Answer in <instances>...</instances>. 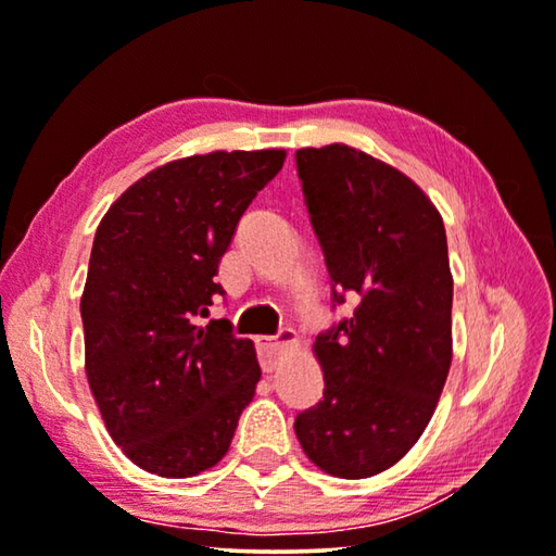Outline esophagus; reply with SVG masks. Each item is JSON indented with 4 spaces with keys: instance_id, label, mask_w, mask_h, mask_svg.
I'll return each instance as SVG.
<instances>
[{
    "instance_id": "1",
    "label": "esophagus",
    "mask_w": 556,
    "mask_h": 556,
    "mask_svg": "<svg viewBox=\"0 0 556 556\" xmlns=\"http://www.w3.org/2000/svg\"><path fill=\"white\" fill-rule=\"evenodd\" d=\"M296 334L294 329H281L277 337H256V352H260V362L264 371H271L277 367V359L285 346L294 344Z\"/></svg>"
}]
</instances>
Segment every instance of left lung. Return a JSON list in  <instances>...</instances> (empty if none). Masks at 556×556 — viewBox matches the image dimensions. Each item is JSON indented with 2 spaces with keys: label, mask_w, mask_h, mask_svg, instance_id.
I'll return each mask as SVG.
<instances>
[{
  "label": "left lung",
  "mask_w": 556,
  "mask_h": 556,
  "mask_svg": "<svg viewBox=\"0 0 556 556\" xmlns=\"http://www.w3.org/2000/svg\"><path fill=\"white\" fill-rule=\"evenodd\" d=\"M331 302L352 317L321 331L325 396L294 432L319 469L375 477L407 454L437 409L452 364V271L437 206L400 169L346 144L294 154Z\"/></svg>",
  "instance_id": "obj_1"
}]
</instances>
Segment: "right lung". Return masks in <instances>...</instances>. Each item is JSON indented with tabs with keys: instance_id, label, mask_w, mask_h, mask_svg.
Here are the masks:
<instances>
[{
	"instance_id": "right-lung-1",
	"label": "right lung",
	"mask_w": 556,
	"mask_h": 556,
	"mask_svg": "<svg viewBox=\"0 0 556 556\" xmlns=\"http://www.w3.org/2000/svg\"><path fill=\"white\" fill-rule=\"evenodd\" d=\"M285 149L210 152L135 181L99 222L85 294V369L106 432L152 475L225 457L262 371L227 319L202 321L239 219Z\"/></svg>"
}]
</instances>
